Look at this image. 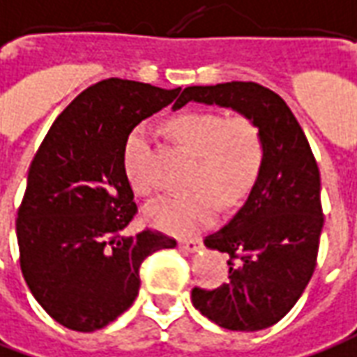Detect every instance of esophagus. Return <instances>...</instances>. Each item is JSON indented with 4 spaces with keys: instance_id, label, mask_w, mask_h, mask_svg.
Here are the masks:
<instances>
[{
    "instance_id": "obj_1",
    "label": "esophagus",
    "mask_w": 357,
    "mask_h": 357,
    "mask_svg": "<svg viewBox=\"0 0 357 357\" xmlns=\"http://www.w3.org/2000/svg\"><path fill=\"white\" fill-rule=\"evenodd\" d=\"M179 248L185 249V251H197V249H201V239L199 238L179 239Z\"/></svg>"
}]
</instances>
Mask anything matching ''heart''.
I'll use <instances>...</instances> for the list:
<instances>
[{"mask_svg": "<svg viewBox=\"0 0 357 357\" xmlns=\"http://www.w3.org/2000/svg\"><path fill=\"white\" fill-rule=\"evenodd\" d=\"M172 139L197 156L193 191L162 197L146 206L144 216L168 234H187L206 226L224 206H238L255 187L263 166L259 127L248 116L224 118L218 112H183L168 119ZM149 129L137 126L123 144V172L137 195L153 191L149 176Z\"/></svg>", "mask_w": 357, "mask_h": 357, "instance_id": "1", "label": "heart"}]
</instances>
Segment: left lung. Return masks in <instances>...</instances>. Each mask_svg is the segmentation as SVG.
Wrapping results in <instances>:
<instances>
[{
	"label": "left lung",
	"instance_id": "obj_1",
	"mask_svg": "<svg viewBox=\"0 0 357 357\" xmlns=\"http://www.w3.org/2000/svg\"><path fill=\"white\" fill-rule=\"evenodd\" d=\"M191 100L248 116L263 141L261 174L245 204L204 238L206 248L230 255V280L214 290L195 286L191 301L218 326L261 331L296 305L317 266L325 222L317 160L288 104L263 84L187 86L176 106Z\"/></svg>",
	"mask_w": 357,
	"mask_h": 357
}]
</instances>
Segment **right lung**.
Masks as SVG:
<instances>
[{"instance_id":"right-lung-1","label":"right lung","mask_w":357,"mask_h":357,"mask_svg":"<svg viewBox=\"0 0 357 357\" xmlns=\"http://www.w3.org/2000/svg\"><path fill=\"white\" fill-rule=\"evenodd\" d=\"M179 91L104 79L57 116L34 154L17 211L19 263L34 300L59 325L79 333L109 325L135 301L144 259L176 248L158 230L123 234L137 214L123 144Z\"/></svg>"}]
</instances>
